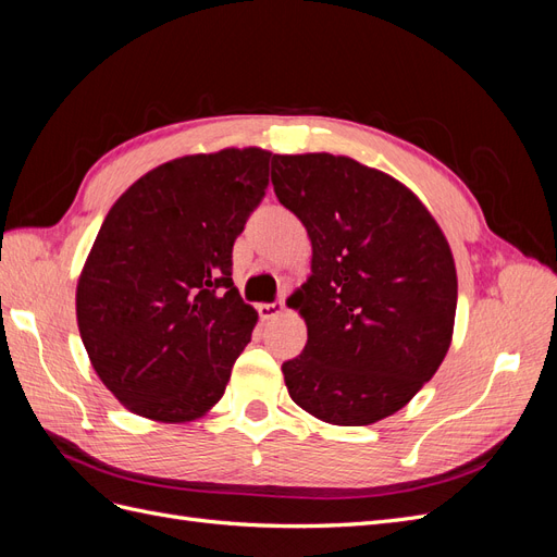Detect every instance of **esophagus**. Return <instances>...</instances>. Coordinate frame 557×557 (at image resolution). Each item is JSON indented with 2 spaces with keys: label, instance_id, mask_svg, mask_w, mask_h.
<instances>
[{
  "label": "esophagus",
  "instance_id": "1",
  "mask_svg": "<svg viewBox=\"0 0 557 557\" xmlns=\"http://www.w3.org/2000/svg\"><path fill=\"white\" fill-rule=\"evenodd\" d=\"M258 311H260L262 320H274L285 311V305H283V301H274V305H260Z\"/></svg>",
  "mask_w": 557,
  "mask_h": 557
}]
</instances>
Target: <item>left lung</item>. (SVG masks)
Masks as SVG:
<instances>
[{"label":"left lung","mask_w":557,"mask_h":557,"mask_svg":"<svg viewBox=\"0 0 557 557\" xmlns=\"http://www.w3.org/2000/svg\"><path fill=\"white\" fill-rule=\"evenodd\" d=\"M272 185L311 242V274L288 297L307 346L283 362L285 385L323 423L372 425L446 358L458 307L450 246L407 185L352 158L274 156Z\"/></svg>","instance_id":"1"}]
</instances>
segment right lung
I'll return each mask as SVG.
<instances>
[{"label": "right lung", "instance_id": "obj_1", "mask_svg": "<svg viewBox=\"0 0 557 557\" xmlns=\"http://www.w3.org/2000/svg\"><path fill=\"white\" fill-rule=\"evenodd\" d=\"M256 146L183 156L115 199L81 269L76 320L97 376L132 413L190 423L223 397L258 311L232 246L269 185Z\"/></svg>", "mask_w": 557, "mask_h": 557}]
</instances>
